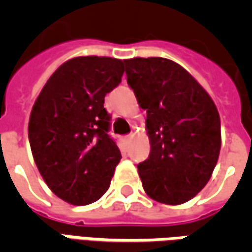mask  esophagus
<instances>
[{
  "label": "esophagus",
  "mask_w": 252,
  "mask_h": 252,
  "mask_svg": "<svg viewBox=\"0 0 252 252\" xmlns=\"http://www.w3.org/2000/svg\"><path fill=\"white\" fill-rule=\"evenodd\" d=\"M132 139H133V135H132V133H129V135H126V136L124 137V140H126V143H129V142H131Z\"/></svg>",
  "instance_id": "34e87169"
}]
</instances>
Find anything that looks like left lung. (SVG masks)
<instances>
[{"label": "left lung", "mask_w": 252, "mask_h": 252, "mask_svg": "<svg viewBox=\"0 0 252 252\" xmlns=\"http://www.w3.org/2000/svg\"><path fill=\"white\" fill-rule=\"evenodd\" d=\"M126 82L147 110L148 159L137 164L148 197L180 205L211 180L221 147L220 116L211 95L166 58L126 59Z\"/></svg>", "instance_id": "obj_1"}]
</instances>
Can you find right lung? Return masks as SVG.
I'll return each mask as SVG.
<instances>
[{
	"label": "right lung",
	"instance_id": "1",
	"mask_svg": "<svg viewBox=\"0 0 252 252\" xmlns=\"http://www.w3.org/2000/svg\"><path fill=\"white\" fill-rule=\"evenodd\" d=\"M123 64L109 57L72 58L50 77L31 112L28 137L39 173L71 205L101 198L120 162L104 98L121 82Z\"/></svg>",
	"mask_w": 252,
	"mask_h": 252
}]
</instances>
